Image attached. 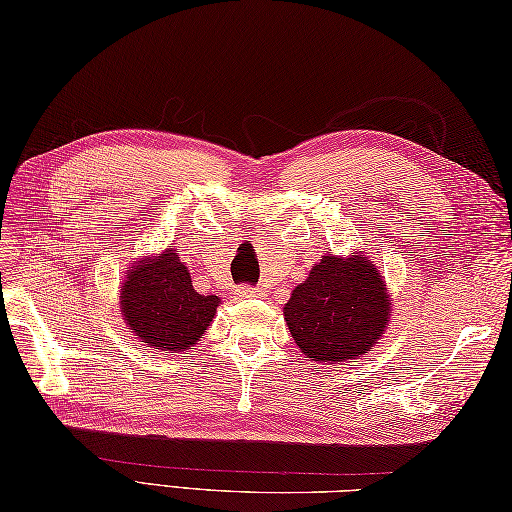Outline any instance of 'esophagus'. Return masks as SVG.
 I'll use <instances>...</instances> for the list:
<instances>
[{"mask_svg":"<svg viewBox=\"0 0 512 512\" xmlns=\"http://www.w3.org/2000/svg\"><path fill=\"white\" fill-rule=\"evenodd\" d=\"M237 295L242 299H255V297H262L264 292L259 288H250V286H239L237 288Z\"/></svg>","mask_w":512,"mask_h":512,"instance_id":"obj_1","label":"esophagus"}]
</instances>
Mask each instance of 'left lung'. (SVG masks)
<instances>
[{
  "instance_id": "left-lung-1",
  "label": "left lung",
  "mask_w": 512,
  "mask_h": 512,
  "mask_svg": "<svg viewBox=\"0 0 512 512\" xmlns=\"http://www.w3.org/2000/svg\"><path fill=\"white\" fill-rule=\"evenodd\" d=\"M391 292L363 250L323 255L284 306L299 350L314 363H350L374 350L391 319Z\"/></svg>"
}]
</instances>
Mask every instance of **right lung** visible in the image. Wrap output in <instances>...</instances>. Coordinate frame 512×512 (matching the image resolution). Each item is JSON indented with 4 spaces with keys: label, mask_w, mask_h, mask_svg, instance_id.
Wrapping results in <instances>:
<instances>
[{
    "label": "right lung",
    "mask_w": 512,
    "mask_h": 512,
    "mask_svg": "<svg viewBox=\"0 0 512 512\" xmlns=\"http://www.w3.org/2000/svg\"><path fill=\"white\" fill-rule=\"evenodd\" d=\"M118 292L127 330L156 352L193 350L222 303L220 297L193 290L189 268L176 248L129 266Z\"/></svg>",
    "instance_id": "1"
}]
</instances>
